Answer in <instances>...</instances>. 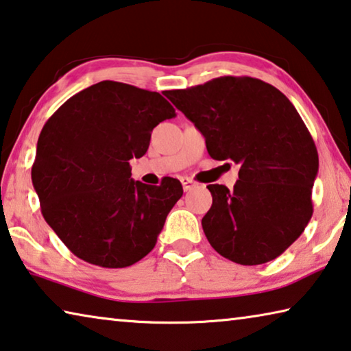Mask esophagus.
I'll return each instance as SVG.
<instances>
[{
    "label": "esophagus",
    "instance_id": "esophagus-1",
    "mask_svg": "<svg viewBox=\"0 0 351 351\" xmlns=\"http://www.w3.org/2000/svg\"><path fill=\"white\" fill-rule=\"evenodd\" d=\"M181 182H182V189H184V192H189V191H192V189L198 187V182L191 180V178H182Z\"/></svg>",
    "mask_w": 351,
    "mask_h": 351
}]
</instances>
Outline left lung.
I'll return each mask as SVG.
<instances>
[{
  "mask_svg": "<svg viewBox=\"0 0 351 351\" xmlns=\"http://www.w3.org/2000/svg\"><path fill=\"white\" fill-rule=\"evenodd\" d=\"M165 97L206 138L215 160L241 165L234 191L209 184L203 217L217 253L242 265L265 264L302 236L313 217L319 154L285 93L250 76H221Z\"/></svg>",
  "mask_w": 351,
  "mask_h": 351,
  "instance_id": "left-lung-1",
  "label": "left lung"
}]
</instances>
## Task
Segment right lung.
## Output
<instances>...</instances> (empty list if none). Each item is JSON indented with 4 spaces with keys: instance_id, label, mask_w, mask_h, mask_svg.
Returning a JSON list of instances; mask_svg holds the SVG:
<instances>
[{
    "instance_id": "1",
    "label": "right lung",
    "mask_w": 351,
    "mask_h": 351,
    "mask_svg": "<svg viewBox=\"0 0 351 351\" xmlns=\"http://www.w3.org/2000/svg\"><path fill=\"white\" fill-rule=\"evenodd\" d=\"M158 92L115 81L84 88L49 117L38 136L32 184L43 219L88 264L123 269L152 252L182 186L131 178V159L147 153L152 131L173 119Z\"/></svg>"
}]
</instances>
